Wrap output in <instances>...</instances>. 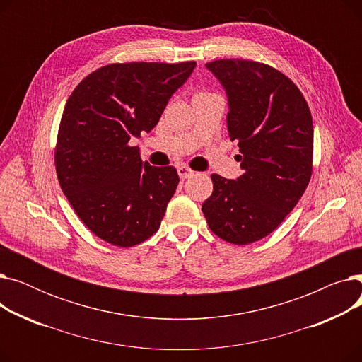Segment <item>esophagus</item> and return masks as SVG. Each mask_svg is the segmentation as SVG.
<instances>
[{"label":"esophagus","mask_w":362,"mask_h":362,"mask_svg":"<svg viewBox=\"0 0 362 362\" xmlns=\"http://www.w3.org/2000/svg\"><path fill=\"white\" fill-rule=\"evenodd\" d=\"M177 173H179L180 179H187V177H191L194 175V170L191 167L182 164V165L177 167Z\"/></svg>","instance_id":"34e87169"}]
</instances>
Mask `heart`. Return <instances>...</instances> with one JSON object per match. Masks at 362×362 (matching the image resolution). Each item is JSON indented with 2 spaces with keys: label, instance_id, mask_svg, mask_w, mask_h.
<instances>
[{
  "label": "heart",
  "instance_id": "b5f03b06",
  "mask_svg": "<svg viewBox=\"0 0 362 362\" xmlns=\"http://www.w3.org/2000/svg\"><path fill=\"white\" fill-rule=\"evenodd\" d=\"M198 93H205V92H202V90H201V92H198Z\"/></svg>",
  "mask_w": 362,
  "mask_h": 362
}]
</instances>
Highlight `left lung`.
<instances>
[{
	"label": "left lung",
	"mask_w": 362,
	"mask_h": 362,
	"mask_svg": "<svg viewBox=\"0 0 362 362\" xmlns=\"http://www.w3.org/2000/svg\"><path fill=\"white\" fill-rule=\"evenodd\" d=\"M229 98L227 129L243 175H211L202 213L214 235L235 245L257 242L293 210L313 175L314 129L299 88L277 69L227 59L206 63Z\"/></svg>",
	"instance_id": "left-lung-1"
}]
</instances>
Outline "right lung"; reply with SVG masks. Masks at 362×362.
Returning <instances> with one entry per match:
<instances>
[{
  "mask_svg": "<svg viewBox=\"0 0 362 362\" xmlns=\"http://www.w3.org/2000/svg\"><path fill=\"white\" fill-rule=\"evenodd\" d=\"M195 64L112 63L73 89L57 135L55 171L73 210L100 239L130 248L158 230L177 170L142 163L129 142L156 127Z\"/></svg>",
  "mask_w": 362,
  "mask_h": 362,
  "instance_id": "obj_1",
  "label": "right lung"
}]
</instances>
